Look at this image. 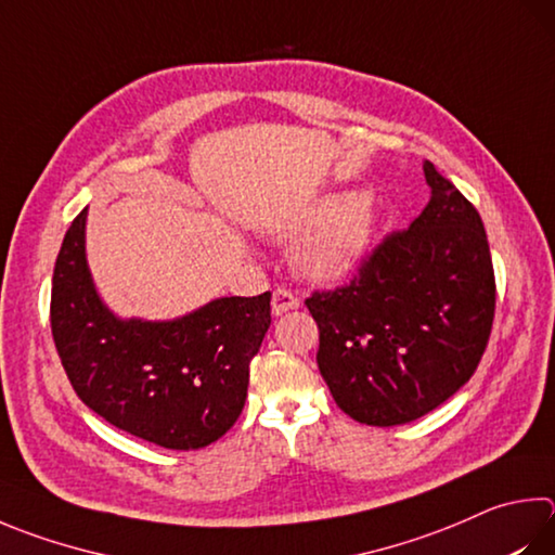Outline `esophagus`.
Segmentation results:
<instances>
[{"label":"esophagus","mask_w":555,"mask_h":555,"mask_svg":"<svg viewBox=\"0 0 555 555\" xmlns=\"http://www.w3.org/2000/svg\"><path fill=\"white\" fill-rule=\"evenodd\" d=\"M300 306V300L296 294H291L286 288H276L274 294H271V315L279 318L284 315L288 310H296Z\"/></svg>","instance_id":"34e87169"}]
</instances>
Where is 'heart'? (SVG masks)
Masks as SVG:
<instances>
[{"instance_id": "obj_1", "label": "heart", "mask_w": 555, "mask_h": 555, "mask_svg": "<svg viewBox=\"0 0 555 555\" xmlns=\"http://www.w3.org/2000/svg\"><path fill=\"white\" fill-rule=\"evenodd\" d=\"M386 223L374 191H330L259 223L274 240H295L291 264L315 284H335L364 264Z\"/></svg>"}]
</instances>
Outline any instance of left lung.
Masks as SVG:
<instances>
[{
    "label": "left lung",
    "instance_id": "8db88e82",
    "mask_svg": "<svg viewBox=\"0 0 555 555\" xmlns=\"http://www.w3.org/2000/svg\"><path fill=\"white\" fill-rule=\"evenodd\" d=\"M429 201L349 286L312 294L318 369L337 405L371 427L427 415L466 383L495 315L488 235L470 201L425 159Z\"/></svg>",
    "mask_w": 555,
    "mask_h": 555
}]
</instances>
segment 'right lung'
<instances>
[{
  "label": "right lung",
  "instance_id": "1",
  "mask_svg": "<svg viewBox=\"0 0 555 555\" xmlns=\"http://www.w3.org/2000/svg\"><path fill=\"white\" fill-rule=\"evenodd\" d=\"M87 214L67 230L50 296L69 383L89 410L128 435L177 451L214 444L245 408L271 294L214 298L172 320L120 318L89 271Z\"/></svg>",
  "mask_w": 555,
  "mask_h": 555
}]
</instances>
